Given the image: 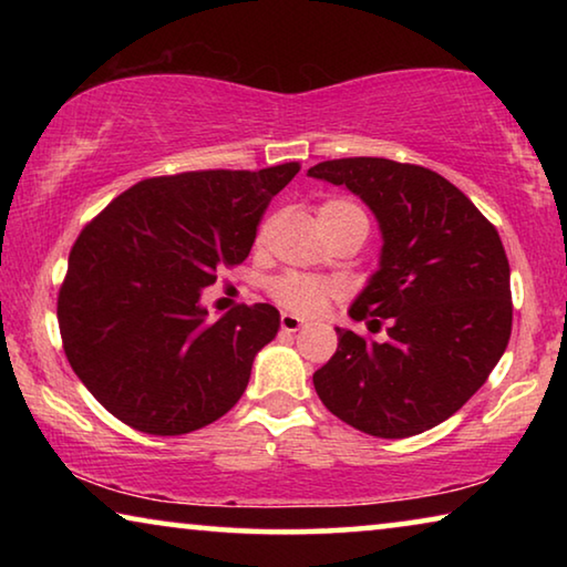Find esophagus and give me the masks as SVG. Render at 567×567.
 Instances as JSON below:
<instances>
[{"mask_svg":"<svg viewBox=\"0 0 567 567\" xmlns=\"http://www.w3.org/2000/svg\"><path fill=\"white\" fill-rule=\"evenodd\" d=\"M302 318H297V315H292V312H282L280 315V324H282V330L285 332H297L302 328Z\"/></svg>","mask_w":567,"mask_h":567,"instance_id":"1","label":"esophagus"}]
</instances>
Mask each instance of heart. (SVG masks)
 <instances>
[{
	"mask_svg": "<svg viewBox=\"0 0 567 567\" xmlns=\"http://www.w3.org/2000/svg\"><path fill=\"white\" fill-rule=\"evenodd\" d=\"M318 219L322 227L342 225V223H362L368 225L362 209L350 203V199H324L318 207ZM338 292V282L328 280V277H315L302 272H285L275 277L270 282V295L287 310L300 312V315H315L328 305L330 297Z\"/></svg>",
	"mask_w": 567,
	"mask_h": 567,
	"instance_id": "b5f03b06",
	"label": "heart"
}]
</instances>
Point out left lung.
Masks as SVG:
<instances>
[{
  "label": "left lung",
  "instance_id": "obj_1",
  "mask_svg": "<svg viewBox=\"0 0 567 567\" xmlns=\"http://www.w3.org/2000/svg\"><path fill=\"white\" fill-rule=\"evenodd\" d=\"M307 175L348 187L375 215L380 267L350 318L388 324L382 342L334 328L338 350L312 375L315 390L332 415L368 435L425 433L485 385L511 340V265L501 235L427 167L348 157Z\"/></svg>",
  "mask_w": 567,
  "mask_h": 567
}]
</instances>
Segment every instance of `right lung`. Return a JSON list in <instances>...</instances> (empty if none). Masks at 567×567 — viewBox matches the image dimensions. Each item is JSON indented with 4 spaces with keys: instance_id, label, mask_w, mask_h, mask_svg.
Listing matches in <instances>:
<instances>
[{
    "instance_id": "1",
    "label": "right lung",
    "mask_w": 567,
    "mask_h": 567,
    "mask_svg": "<svg viewBox=\"0 0 567 567\" xmlns=\"http://www.w3.org/2000/svg\"><path fill=\"white\" fill-rule=\"evenodd\" d=\"M300 165L152 177L82 229L56 297L64 354L100 405L140 433L185 435L223 417L280 330L272 305L207 320L199 297L252 249Z\"/></svg>"
}]
</instances>
